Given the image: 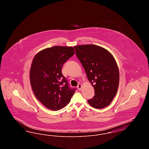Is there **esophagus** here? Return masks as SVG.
Segmentation results:
<instances>
[{
	"instance_id": "34e87169",
	"label": "esophagus",
	"mask_w": 149,
	"mask_h": 149,
	"mask_svg": "<svg viewBox=\"0 0 149 149\" xmlns=\"http://www.w3.org/2000/svg\"><path fill=\"white\" fill-rule=\"evenodd\" d=\"M81 88H82V85H81V84H79L78 86H77V88H78V90H79V91H80L81 89Z\"/></svg>"
}]
</instances>
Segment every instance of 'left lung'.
Listing matches in <instances>:
<instances>
[{"mask_svg": "<svg viewBox=\"0 0 149 149\" xmlns=\"http://www.w3.org/2000/svg\"><path fill=\"white\" fill-rule=\"evenodd\" d=\"M74 47L95 91V95L88 100V103L96 109L109 106L116 96L120 80L119 69L113 56L106 49L95 45Z\"/></svg>", "mask_w": 149, "mask_h": 149, "instance_id": "8db88e82", "label": "left lung"}]
</instances>
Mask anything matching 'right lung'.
Segmentation results:
<instances>
[{"mask_svg": "<svg viewBox=\"0 0 149 149\" xmlns=\"http://www.w3.org/2000/svg\"><path fill=\"white\" fill-rule=\"evenodd\" d=\"M74 54L72 47L56 46L39 51L32 60L29 71L32 89L49 109L58 111L66 106L75 93L61 73L63 64Z\"/></svg>", "mask_w": 149, "mask_h": 149, "instance_id": "right-lung-1", "label": "right lung"}]
</instances>
